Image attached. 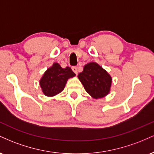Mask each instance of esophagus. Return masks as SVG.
<instances>
[{
  "instance_id": "obj_1",
  "label": "esophagus",
  "mask_w": 154,
  "mask_h": 154,
  "mask_svg": "<svg viewBox=\"0 0 154 154\" xmlns=\"http://www.w3.org/2000/svg\"><path fill=\"white\" fill-rule=\"evenodd\" d=\"M72 71H73L76 75H77V72H78V69H77V66H73L72 67Z\"/></svg>"
}]
</instances>
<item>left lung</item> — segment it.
<instances>
[{
    "label": "left lung",
    "instance_id": "8db88e82",
    "mask_svg": "<svg viewBox=\"0 0 154 154\" xmlns=\"http://www.w3.org/2000/svg\"><path fill=\"white\" fill-rule=\"evenodd\" d=\"M78 78L85 91L95 99L103 98L110 92L111 77L97 63L86 64L78 75Z\"/></svg>",
    "mask_w": 154,
    "mask_h": 154
}]
</instances>
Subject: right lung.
Segmentation results:
<instances>
[{"mask_svg": "<svg viewBox=\"0 0 154 154\" xmlns=\"http://www.w3.org/2000/svg\"><path fill=\"white\" fill-rule=\"evenodd\" d=\"M75 76L70 67L62 68L58 63H54L43 74L40 80V85L46 96H54L64 89L68 79Z\"/></svg>", "mask_w": 154, "mask_h": 154, "instance_id": "1", "label": "right lung"}]
</instances>
